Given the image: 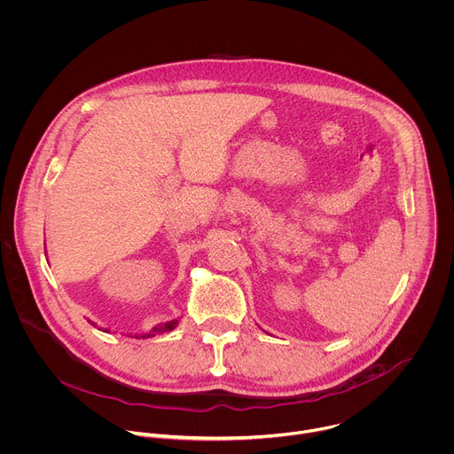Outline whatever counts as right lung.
<instances>
[{"instance_id":"obj_1","label":"right lung","mask_w":454,"mask_h":454,"mask_svg":"<svg viewBox=\"0 0 454 454\" xmlns=\"http://www.w3.org/2000/svg\"><path fill=\"white\" fill-rule=\"evenodd\" d=\"M178 325V320H171V322H168V324H164V325H159V327H153L148 334H145V336H141V338H150V336H155V334H162V333H169V331H173L175 327Z\"/></svg>"}]
</instances>
